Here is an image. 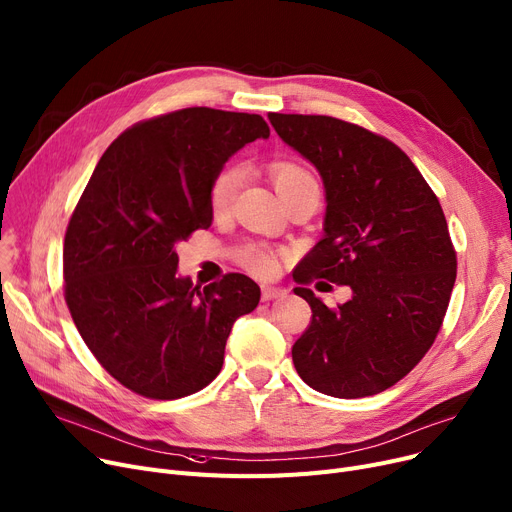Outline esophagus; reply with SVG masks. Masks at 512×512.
I'll return each instance as SVG.
<instances>
[{
	"label": "esophagus",
	"instance_id": "obj_1",
	"mask_svg": "<svg viewBox=\"0 0 512 512\" xmlns=\"http://www.w3.org/2000/svg\"><path fill=\"white\" fill-rule=\"evenodd\" d=\"M286 297V290L278 288V286H261V299L263 301H274V299H282Z\"/></svg>",
	"mask_w": 512,
	"mask_h": 512
}]
</instances>
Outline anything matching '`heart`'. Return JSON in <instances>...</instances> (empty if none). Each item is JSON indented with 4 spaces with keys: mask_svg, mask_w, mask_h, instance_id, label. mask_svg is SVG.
Returning <instances> with one entry per match:
<instances>
[{
    "mask_svg": "<svg viewBox=\"0 0 512 512\" xmlns=\"http://www.w3.org/2000/svg\"><path fill=\"white\" fill-rule=\"evenodd\" d=\"M242 180H245V168L232 164L226 166L218 176H215L213 184H211V207L213 211L224 213L232 207ZM272 180L276 184V191L282 195H286L288 191H292L294 186H299L303 182H315V178L301 166L292 164V161H276L272 166ZM240 265L245 267L247 272L259 276V278H270L278 272V255L265 247H251L245 253L240 255Z\"/></svg>",
    "mask_w": 512,
    "mask_h": 512,
    "instance_id": "heart-1",
    "label": "heart"
}]
</instances>
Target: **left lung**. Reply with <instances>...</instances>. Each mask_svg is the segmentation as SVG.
Instances as JSON below:
<instances>
[{
  "label": "left lung",
  "instance_id": "8db88e82",
  "mask_svg": "<svg viewBox=\"0 0 512 512\" xmlns=\"http://www.w3.org/2000/svg\"><path fill=\"white\" fill-rule=\"evenodd\" d=\"M267 118L317 168L328 203L324 238L294 274L303 284L294 294L313 311L292 346L294 367L328 396L384 392L425 357L448 309L456 253L440 201L380 134L332 116ZM317 277L351 285L352 301L328 308L306 288Z\"/></svg>",
  "mask_w": 512,
  "mask_h": 512
}]
</instances>
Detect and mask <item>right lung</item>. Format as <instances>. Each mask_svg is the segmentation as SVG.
Returning <instances> with one entry per match:
<instances>
[{"label":"right lung","instance_id":"1","mask_svg":"<svg viewBox=\"0 0 512 512\" xmlns=\"http://www.w3.org/2000/svg\"><path fill=\"white\" fill-rule=\"evenodd\" d=\"M270 137L257 114L186 107L107 147L64 238V297L101 367L128 390L174 400L224 363L234 321L259 305L242 274L180 278L176 245L213 220L211 184L230 155Z\"/></svg>","mask_w":512,"mask_h":512}]
</instances>
